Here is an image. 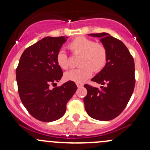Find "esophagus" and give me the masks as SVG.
<instances>
[{"instance_id":"34e87169","label":"esophagus","mask_w":150,"mask_h":150,"mask_svg":"<svg viewBox=\"0 0 150 150\" xmlns=\"http://www.w3.org/2000/svg\"><path fill=\"white\" fill-rule=\"evenodd\" d=\"M77 86H78V88H82L83 86V85L81 83H77Z\"/></svg>"}]
</instances>
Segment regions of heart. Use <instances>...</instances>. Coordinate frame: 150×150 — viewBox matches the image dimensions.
<instances>
[{
	"mask_svg": "<svg viewBox=\"0 0 150 150\" xmlns=\"http://www.w3.org/2000/svg\"><path fill=\"white\" fill-rule=\"evenodd\" d=\"M69 49L74 54L81 55L78 69H71L65 72L64 78L67 81L81 83L88 79L95 72L103 69L108 60V51L104 44L95 43L90 38L79 36L75 38L68 45ZM57 63L59 67L67 69L69 67L67 54L63 50H59L56 57Z\"/></svg>",
	"mask_w": 150,
	"mask_h": 150,
	"instance_id": "obj_1",
	"label": "heart"
}]
</instances>
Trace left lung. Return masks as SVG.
<instances>
[{
  "instance_id": "obj_1",
  "label": "left lung",
  "mask_w": 150,
  "mask_h": 150,
  "mask_svg": "<svg viewBox=\"0 0 150 150\" xmlns=\"http://www.w3.org/2000/svg\"><path fill=\"white\" fill-rule=\"evenodd\" d=\"M100 38L107 48V64L92 81L105 85L101 89L86 84L87 95L84 97L85 109L96 120H112L123 111L129 102L135 86L134 58L122 41L106 33L88 34Z\"/></svg>"
}]
</instances>
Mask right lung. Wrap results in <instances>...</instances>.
I'll use <instances>...</instances> for the list:
<instances>
[{"instance_id": "obj_1", "label": "right lung", "mask_w": 150, "mask_h": 150, "mask_svg": "<svg viewBox=\"0 0 150 150\" xmlns=\"http://www.w3.org/2000/svg\"><path fill=\"white\" fill-rule=\"evenodd\" d=\"M64 36L46 37L24 51L16 69L19 97L33 117L43 122L61 118L66 105L76 91L77 86L69 81L49 89L63 75L56 60L57 54L67 40Z\"/></svg>"}]
</instances>
